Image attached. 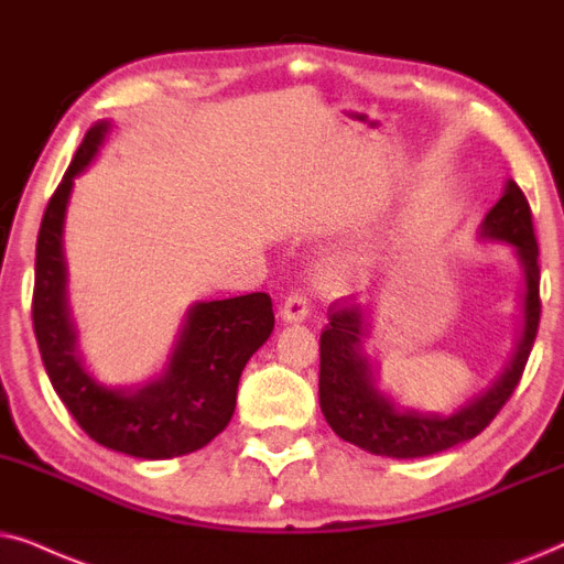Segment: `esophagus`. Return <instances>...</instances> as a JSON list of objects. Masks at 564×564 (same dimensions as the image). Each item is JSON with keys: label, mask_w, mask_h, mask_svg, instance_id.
Listing matches in <instances>:
<instances>
[{"label": "esophagus", "mask_w": 564, "mask_h": 564, "mask_svg": "<svg viewBox=\"0 0 564 564\" xmlns=\"http://www.w3.org/2000/svg\"><path fill=\"white\" fill-rule=\"evenodd\" d=\"M306 317H310V302L299 291H291L286 302L281 304V319L289 322V325H296V322H304Z\"/></svg>", "instance_id": "1"}]
</instances>
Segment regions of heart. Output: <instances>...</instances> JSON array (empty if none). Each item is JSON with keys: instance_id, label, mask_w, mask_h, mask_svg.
<instances>
[{"instance_id": "heart-1", "label": "heart", "mask_w": 564, "mask_h": 564, "mask_svg": "<svg viewBox=\"0 0 564 564\" xmlns=\"http://www.w3.org/2000/svg\"><path fill=\"white\" fill-rule=\"evenodd\" d=\"M364 262H366L364 254H356V258H350L348 265H364Z\"/></svg>"}]
</instances>
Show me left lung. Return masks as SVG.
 I'll list each match as a JSON object with an SVG mask.
<instances>
[{"label":"left lung","mask_w":564,"mask_h":564,"mask_svg":"<svg viewBox=\"0 0 564 564\" xmlns=\"http://www.w3.org/2000/svg\"><path fill=\"white\" fill-rule=\"evenodd\" d=\"M479 237L490 242L513 245L516 258L527 278L523 294V333L516 343L513 358L502 369L492 387L459 408L452 415L420 412L394 404L392 397L373 384L371 360L364 352L366 306L337 299L329 304V325L319 335V408L329 427L348 444L377 456L392 459H417L441 454L475 438L490 425V420L510 400L527 369L534 348L539 314V245L531 221L527 195L513 180H508L500 200L487 212Z\"/></svg>","instance_id":"8db88e82"}]
</instances>
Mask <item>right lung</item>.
Returning <instances> with one entry per match:
<instances>
[{
  "mask_svg": "<svg viewBox=\"0 0 564 564\" xmlns=\"http://www.w3.org/2000/svg\"><path fill=\"white\" fill-rule=\"evenodd\" d=\"M108 131L110 120H97L85 133L43 214L33 329L51 384L89 438L137 459H172L198 452L229 425L242 369L273 333V302L260 291L195 302L162 377L141 387H105L85 369L66 296L64 216L74 177L95 160Z\"/></svg>",
  "mask_w": 564,
  "mask_h": 564,
  "instance_id": "add662e5",
  "label": "right lung"
}]
</instances>
